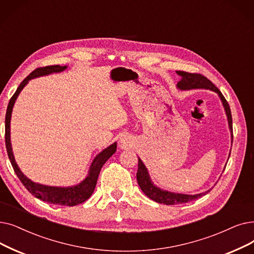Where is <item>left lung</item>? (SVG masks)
<instances>
[{"mask_svg":"<svg viewBox=\"0 0 254 254\" xmlns=\"http://www.w3.org/2000/svg\"><path fill=\"white\" fill-rule=\"evenodd\" d=\"M179 75H181L182 80L178 83V88L181 90H190V89H208L216 92L220 100L222 102V105L224 107L225 113L227 116V121H228V127L229 130L231 134V144H233V117H231V112H230V108L225 100V97L221 93L218 88L209 81L207 78H205L204 75L200 73H191V72H186V71H176ZM230 156V152H229ZM137 182L140 186V189L143 191L147 197H149L151 200L156 201L158 203H164L167 205H172V204H181V203H186V202H190L192 200L197 199L206 193L209 192L205 191L203 193L199 194H195V195H189V194H181V193H173L169 191H165L160 188H158L157 186H154L153 183L150 180L149 173L145 167V165L143 164L140 158H138V171H137Z\"/></svg>","mask_w":254,"mask_h":254,"instance_id":"left-lung-1","label":"left lung"}]
</instances>
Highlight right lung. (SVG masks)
<instances>
[{
	"label": "right lung",
	"mask_w": 254,
	"mask_h": 254,
	"mask_svg": "<svg viewBox=\"0 0 254 254\" xmlns=\"http://www.w3.org/2000/svg\"><path fill=\"white\" fill-rule=\"evenodd\" d=\"M67 68V66H60V65H50L46 66V67H39L35 70H33L27 78L21 82L16 89L15 93L10 98L7 111H6V117H5V143H6V149L9 160L12 165L13 170L16 173L17 178L21 182L26 189L36 198H39L40 200L46 201L53 204H59V205H66V206H73L78 205L84 201H86L89 198L97 183L98 174L104 164L112 157V154L115 153L117 148V143L114 142L113 144L105 148L103 151H101L92 161L89 171H88V175L85 178L84 181H82L79 185H75L72 187H51L46 186L32 182L29 180L27 176L20 171L18 168L17 164L15 162L12 147H11V141H10V120H11V113H12V109L14 106V103L20 91L23 90V88L28 84V82L31 79L38 78V76L48 75L53 72H61Z\"/></svg>",
	"instance_id": "right-lung-1"
}]
</instances>
